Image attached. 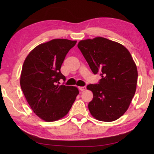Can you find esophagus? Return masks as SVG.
<instances>
[{
	"mask_svg": "<svg viewBox=\"0 0 154 154\" xmlns=\"http://www.w3.org/2000/svg\"><path fill=\"white\" fill-rule=\"evenodd\" d=\"M86 87L85 86H83V87H79V89L81 91H83L86 89Z\"/></svg>",
	"mask_w": 154,
	"mask_h": 154,
	"instance_id": "esophagus-1",
	"label": "esophagus"
}]
</instances>
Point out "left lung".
I'll use <instances>...</instances> for the list:
<instances>
[{"label": "left lung", "instance_id": "1", "mask_svg": "<svg viewBox=\"0 0 154 154\" xmlns=\"http://www.w3.org/2000/svg\"><path fill=\"white\" fill-rule=\"evenodd\" d=\"M91 71L102 77L97 84L88 85L93 93L88 104L96 119L112 122L128 109L136 90L138 71L127 49L102 37L81 40L77 45Z\"/></svg>", "mask_w": 154, "mask_h": 154}]
</instances>
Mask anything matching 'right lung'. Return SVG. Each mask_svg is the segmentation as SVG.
<instances>
[{"instance_id":"right-lung-1","label":"right lung","mask_w":154,"mask_h":154,"mask_svg":"<svg viewBox=\"0 0 154 154\" xmlns=\"http://www.w3.org/2000/svg\"><path fill=\"white\" fill-rule=\"evenodd\" d=\"M77 41L54 39L32 50L23 64L20 87L31 109L47 122L61 119L68 113L79 94L77 88L64 85L60 69L68 51Z\"/></svg>"}]
</instances>
